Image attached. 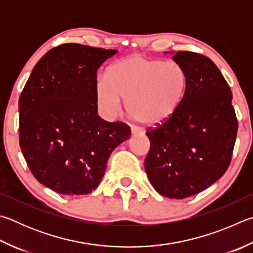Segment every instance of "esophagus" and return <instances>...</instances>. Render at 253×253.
Segmentation results:
<instances>
[{"label": "esophagus", "mask_w": 253, "mask_h": 253, "mask_svg": "<svg viewBox=\"0 0 253 253\" xmlns=\"http://www.w3.org/2000/svg\"><path fill=\"white\" fill-rule=\"evenodd\" d=\"M142 134H144V130H142L140 127L131 126V135L136 136V135H142Z\"/></svg>", "instance_id": "1"}]
</instances>
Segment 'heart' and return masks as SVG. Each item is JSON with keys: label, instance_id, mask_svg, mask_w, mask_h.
Wrapping results in <instances>:
<instances>
[{"label": "heart", "instance_id": "obj_1", "mask_svg": "<svg viewBox=\"0 0 253 253\" xmlns=\"http://www.w3.org/2000/svg\"><path fill=\"white\" fill-rule=\"evenodd\" d=\"M188 77L174 62L135 54L113 63L97 83V100L115 115L125 99L128 114L146 125H158L176 113L185 97Z\"/></svg>", "mask_w": 253, "mask_h": 253}]
</instances>
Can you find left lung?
I'll return each instance as SVG.
<instances>
[{"label": "left lung", "mask_w": 253, "mask_h": 253, "mask_svg": "<svg viewBox=\"0 0 253 253\" xmlns=\"http://www.w3.org/2000/svg\"><path fill=\"white\" fill-rule=\"evenodd\" d=\"M172 59L187 74L186 94L170 118L147 129L150 149L145 169L160 195L183 199L207 189L227 171L238 121L230 87L209 57L179 50Z\"/></svg>", "instance_id": "obj_1"}]
</instances>
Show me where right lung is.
<instances>
[{
	"instance_id": "add662e5",
	"label": "right lung",
	"mask_w": 253,
	"mask_h": 253,
	"mask_svg": "<svg viewBox=\"0 0 253 253\" xmlns=\"http://www.w3.org/2000/svg\"><path fill=\"white\" fill-rule=\"evenodd\" d=\"M117 53L63 44L34 66L18 100L20 147L36 180L68 196L89 194L99 185L107 160L130 137L122 122L97 113V70Z\"/></svg>"
}]
</instances>
